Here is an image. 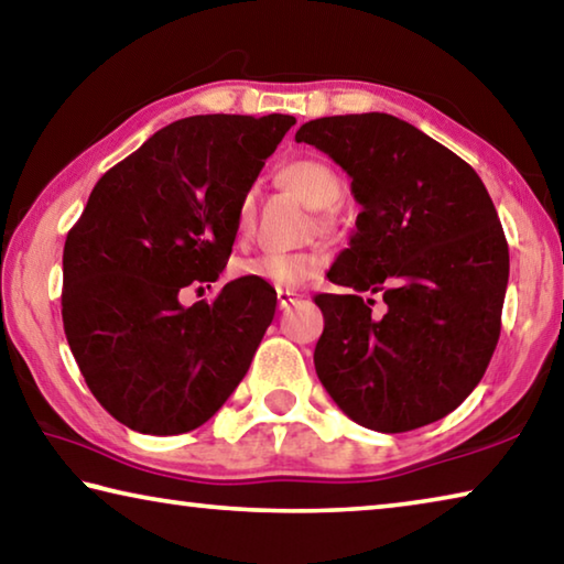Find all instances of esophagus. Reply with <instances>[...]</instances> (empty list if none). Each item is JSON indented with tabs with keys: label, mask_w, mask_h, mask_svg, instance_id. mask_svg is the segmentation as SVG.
Masks as SVG:
<instances>
[{
	"label": "esophagus",
	"mask_w": 564,
	"mask_h": 564,
	"mask_svg": "<svg viewBox=\"0 0 564 564\" xmlns=\"http://www.w3.org/2000/svg\"><path fill=\"white\" fill-rule=\"evenodd\" d=\"M301 303V295L293 293V291H279V308L281 311H289L291 305Z\"/></svg>",
	"instance_id": "34e87169"
}]
</instances>
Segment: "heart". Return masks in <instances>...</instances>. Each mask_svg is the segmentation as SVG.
I'll use <instances>...</instances> for the list:
<instances>
[{"instance_id":"1","label":"heart","mask_w":564,"mask_h":564,"mask_svg":"<svg viewBox=\"0 0 564 564\" xmlns=\"http://www.w3.org/2000/svg\"><path fill=\"white\" fill-rule=\"evenodd\" d=\"M275 181L291 194L301 198L305 206L323 208L318 212V226L323 231H330L336 226V216H333L330 206H336L343 194H346V184L336 169L323 159H293L275 171ZM256 224V196L253 191L243 194L236 208V234L246 238L253 231ZM323 265V259L316 251H265L256 259L241 261L236 265L238 275H251L263 283L273 285L279 291H293L305 283L311 275H316Z\"/></svg>"}]
</instances>
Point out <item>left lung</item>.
Masks as SVG:
<instances>
[{"label":"left lung","instance_id":"1","mask_svg":"<svg viewBox=\"0 0 564 564\" xmlns=\"http://www.w3.org/2000/svg\"><path fill=\"white\" fill-rule=\"evenodd\" d=\"M295 141L352 178L362 212L318 293L323 388L358 425L405 433L445 417L480 383L500 338L510 253L470 164L390 113L313 119ZM384 295V316L372 295Z\"/></svg>","mask_w":564,"mask_h":564}]
</instances>
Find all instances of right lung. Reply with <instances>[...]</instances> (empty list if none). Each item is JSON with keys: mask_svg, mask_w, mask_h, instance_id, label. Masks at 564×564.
Instances as JSON below:
<instances>
[{"mask_svg": "<svg viewBox=\"0 0 564 564\" xmlns=\"http://www.w3.org/2000/svg\"><path fill=\"white\" fill-rule=\"evenodd\" d=\"M295 123L289 113H206L169 123L94 186L66 236L62 321L94 398L131 431H196L236 386L275 313L251 275L214 301L236 238V208Z\"/></svg>", "mask_w": 564, "mask_h": 564, "instance_id": "right-lung-1", "label": "right lung"}]
</instances>
